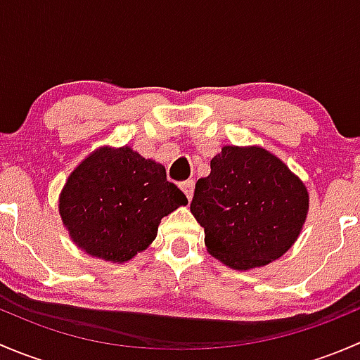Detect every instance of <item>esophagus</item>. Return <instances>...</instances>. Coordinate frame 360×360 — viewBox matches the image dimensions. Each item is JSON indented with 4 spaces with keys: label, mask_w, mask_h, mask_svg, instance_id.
Wrapping results in <instances>:
<instances>
[{
    "label": "esophagus",
    "mask_w": 360,
    "mask_h": 360,
    "mask_svg": "<svg viewBox=\"0 0 360 360\" xmlns=\"http://www.w3.org/2000/svg\"><path fill=\"white\" fill-rule=\"evenodd\" d=\"M179 188L184 191V195H186L188 200H191V197H193V190H195V181L193 179L183 181V183L179 184Z\"/></svg>",
    "instance_id": "1"
}]
</instances>
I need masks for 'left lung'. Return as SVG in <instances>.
I'll use <instances>...</instances> for the list:
<instances>
[{
  "label": "left lung",
  "instance_id": "8db88e82",
  "mask_svg": "<svg viewBox=\"0 0 360 360\" xmlns=\"http://www.w3.org/2000/svg\"><path fill=\"white\" fill-rule=\"evenodd\" d=\"M310 197L303 181L259 146H223L195 186L190 210L207 252L248 271L284 256L300 237Z\"/></svg>",
  "mask_w": 360,
  "mask_h": 360
}]
</instances>
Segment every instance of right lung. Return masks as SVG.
I'll use <instances>...</instances> for the list:
<instances>
[{"label":"right lung","instance_id":"add662e5","mask_svg":"<svg viewBox=\"0 0 360 360\" xmlns=\"http://www.w3.org/2000/svg\"><path fill=\"white\" fill-rule=\"evenodd\" d=\"M186 203L162 163L130 146H101L69 174L59 214L76 248L122 264L150 248L162 217Z\"/></svg>","mask_w":360,"mask_h":360}]
</instances>
